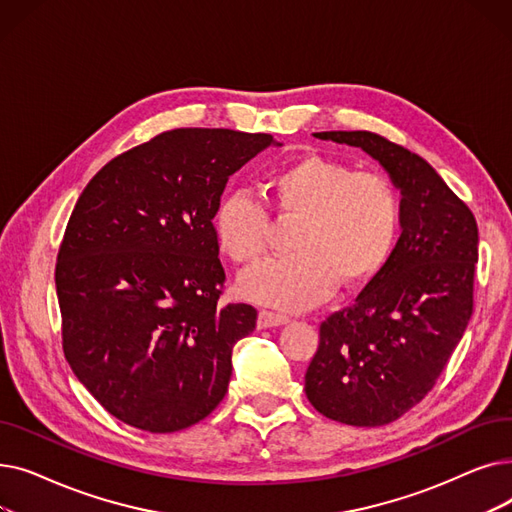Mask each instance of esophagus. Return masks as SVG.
Here are the masks:
<instances>
[{"label":"esophagus","mask_w":512,"mask_h":512,"mask_svg":"<svg viewBox=\"0 0 512 512\" xmlns=\"http://www.w3.org/2000/svg\"><path fill=\"white\" fill-rule=\"evenodd\" d=\"M284 324H288L286 315H280V313H274V311H259V317H257V328L259 330L276 328V326H284Z\"/></svg>","instance_id":"1"}]
</instances>
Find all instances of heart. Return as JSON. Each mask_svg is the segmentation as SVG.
<instances>
[{"instance_id": "heart-1", "label": "heart", "mask_w": 512, "mask_h": 512, "mask_svg": "<svg viewBox=\"0 0 512 512\" xmlns=\"http://www.w3.org/2000/svg\"><path fill=\"white\" fill-rule=\"evenodd\" d=\"M280 218H301L292 249L297 255L267 261L240 278V292L284 311L309 309L336 290L361 288L390 261L400 232V203L380 174L353 172L326 155H301L272 180ZM220 249L240 265L267 253L270 213L255 197L228 195L213 215Z\"/></svg>"}]
</instances>
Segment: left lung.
Listing matches in <instances>:
<instances>
[{
	"mask_svg": "<svg viewBox=\"0 0 512 512\" xmlns=\"http://www.w3.org/2000/svg\"><path fill=\"white\" fill-rule=\"evenodd\" d=\"M359 147L400 191V238L353 307L319 328L305 394L328 419L396 421L434 388L473 313L477 224L440 174L409 149L367 130L315 132Z\"/></svg>",
	"mask_w": 512,
	"mask_h": 512,
	"instance_id": "left-lung-1",
	"label": "left lung"
}]
</instances>
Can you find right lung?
I'll return each mask as SVG.
<instances>
[{"label": "right lung", "mask_w": 512, "mask_h": 512, "mask_svg": "<svg viewBox=\"0 0 512 512\" xmlns=\"http://www.w3.org/2000/svg\"><path fill=\"white\" fill-rule=\"evenodd\" d=\"M272 134L176 128L105 164L78 197L58 253L64 355L116 419L172 434L228 392L234 344L257 311L220 305L213 215L228 178Z\"/></svg>", "instance_id": "obj_1"}]
</instances>
